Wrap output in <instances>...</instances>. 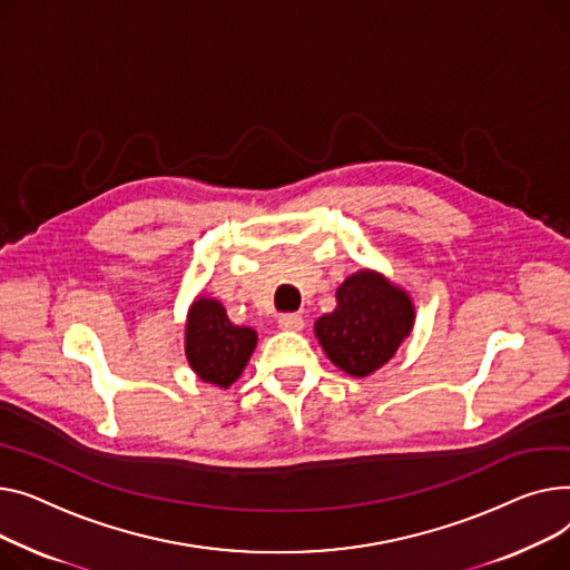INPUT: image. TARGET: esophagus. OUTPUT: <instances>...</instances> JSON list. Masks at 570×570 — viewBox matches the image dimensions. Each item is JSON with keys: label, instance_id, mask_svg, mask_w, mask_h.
Listing matches in <instances>:
<instances>
[{"label": "esophagus", "instance_id": "34e87169", "mask_svg": "<svg viewBox=\"0 0 570 570\" xmlns=\"http://www.w3.org/2000/svg\"><path fill=\"white\" fill-rule=\"evenodd\" d=\"M304 317H301L298 313H283L281 317H278V326L283 328V331H301L304 328Z\"/></svg>", "mask_w": 570, "mask_h": 570}]
</instances>
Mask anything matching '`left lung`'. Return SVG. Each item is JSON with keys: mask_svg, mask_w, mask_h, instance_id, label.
<instances>
[{"mask_svg": "<svg viewBox=\"0 0 570 570\" xmlns=\"http://www.w3.org/2000/svg\"><path fill=\"white\" fill-rule=\"evenodd\" d=\"M338 306L315 322L317 341L341 371L365 377L382 367L410 336V296L373 272L350 276L336 292Z\"/></svg>", "mask_w": 570, "mask_h": 570, "instance_id": "left-lung-1", "label": "left lung"}]
</instances>
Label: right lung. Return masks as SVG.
I'll return each instance as SVG.
<instances>
[{"label":"right lung","instance_id":"1","mask_svg":"<svg viewBox=\"0 0 570 570\" xmlns=\"http://www.w3.org/2000/svg\"><path fill=\"white\" fill-rule=\"evenodd\" d=\"M255 345L257 333L234 326L218 301H195L186 324V356L199 380L227 389L242 375Z\"/></svg>","mask_w":570,"mask_h":570}]
</instances>
